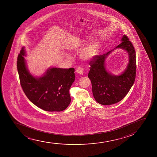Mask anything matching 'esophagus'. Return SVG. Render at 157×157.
I'll list each match as a JSON object with an SVG mask.
<instances>
[{
    "instance_id": "obj_1",
    "label": "esophagus",
    "mask_w": 157,
    "mask_h": 157,
    "mask_svg": "<svg viewBox=\"0 0 157 157\" xmlns=\"http://www.w3.org/2000/svg\"><path fill=\"white\" fill-rule=\"evenodd\" d=\"M76 72L80 75H83V69L81 67H78L76 69Z\"/></svg>"
}]
</instances>
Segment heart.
<instances>
[{"label": "heart", "mask_w": 157, "mask_h": 157, "mask_svg": "<svg viewBox=\"0 0 157 157\" xmlns=\"http://www.w3.org/2000/svg\"><path fill=\"white\" fill-rule=\"evenodd\" d=\"M100 42L95 40L84 47L79 53V56L84 61H90L93 59L99 52Z\"/></svg>", "instance_id": "heart-1"}]
</instances>
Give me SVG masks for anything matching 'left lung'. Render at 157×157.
I'll use <instances>...</instances> for the list:
<instances>
[{
  "label": "left lung",
  "instance_id": "1",
  "mask_svg": "<svg viewBox=\"0 0 157 157\" xmlns=\"http://www.w3.org/2000/svg\"><path fill=\"white\" fill-rule=\"evenodd\" d=\"M121 43L115 49L126 51L129 60L126 70L120 75H112L105 67V60L112 51L98 56L90 62L88 78L92 83V92L96 101L101 105H109L119 102L126 95L135 80L136 74V51L126 35L123 36Z\"/></svg>",
  "mask_w": 157,
  "mask_h": 157
}]
</instances>
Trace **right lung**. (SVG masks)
<instances>
[{"mask_svg":"<svg viewBox=\"0 0 157 157\" xmlns=\"http://www.w3.org/2000/svg\"><path fill=\"white\" fill-rule=\"evenodd\" d=\"M25 47L17 58V67L20 85L28 99L48 112L65 110L71 102L69 90L75 80L74 68L49 69L39 78H34L26 67Z\"/></svg>","mask_w":157,"mask_h":157,"instance_id":"add662e5","label":"right lung"}]
</instances>
